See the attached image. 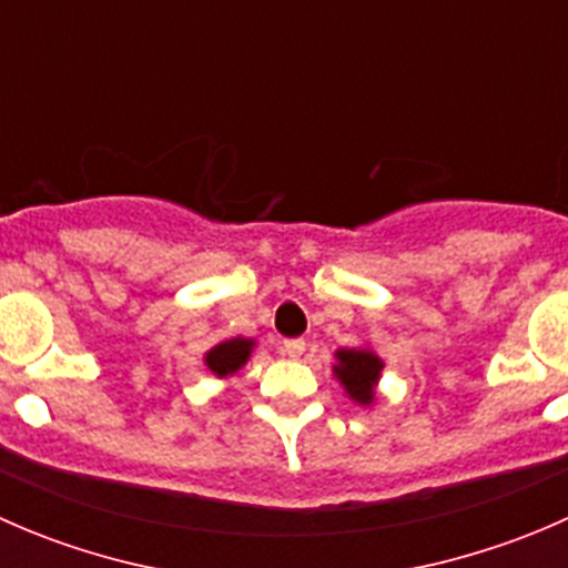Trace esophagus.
Listing matches in <instances>:
<instances>
[{"label": "esophagus", "mask_w": 568, "mask_h": 568, "mask_svg": "<svg viewBox=\"0 0 568 568\" xmlns=\"http://www.w3.org/2000/svg\"><path fill=\"white\" fill-rule=\"evenodd\" d=\"M302 352H305V341H302V337H288V341H283V354H288V357H302Z\"/></svg>", "instance_id": "1"}]
</instances>
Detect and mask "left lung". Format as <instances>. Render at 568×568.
Instances as JSON below:
<instances>
[{
  "mask_svg": "<svg viewBox=\"0 0 568 568\" xmlns=\"http://www.w3.org/2000/svg\"><path fill=\"white\" fill-rule=\"evenodd\" d=\"M337 376H341L343 387L359 404H371L374 400V385L382 374V359L371 352H357V348H343L337 352Z\"/></svg>",
  "mask_w": 568,
  "mask_h": 568,
  "instance_id": "left-lung-1",
  "label": "left lung"
}]
</instances>
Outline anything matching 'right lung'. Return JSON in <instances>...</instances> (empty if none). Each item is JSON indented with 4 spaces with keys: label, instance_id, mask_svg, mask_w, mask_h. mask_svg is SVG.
I'll return each mask as SVG.
<instances>
[{
    "label": "right lung",
    "instance_id": "obj_1",
    "mask_svg": "<svg viewBox=\"0 0 568 568\" xmlns=\"http://www.w3.org/2000/svg\"><path fill=\"white\" fill-rule=\"evenodd\" d=\"M250 346H252V343L244 341V337L220 343V346L211 348V352L205 354V363H209V368L214 371L216 376H227V374H233V371L242 368V365L247 363Z\"/></svg>",
    "mask_w": 568,
    "mask_h": 568
}]
</instances>
